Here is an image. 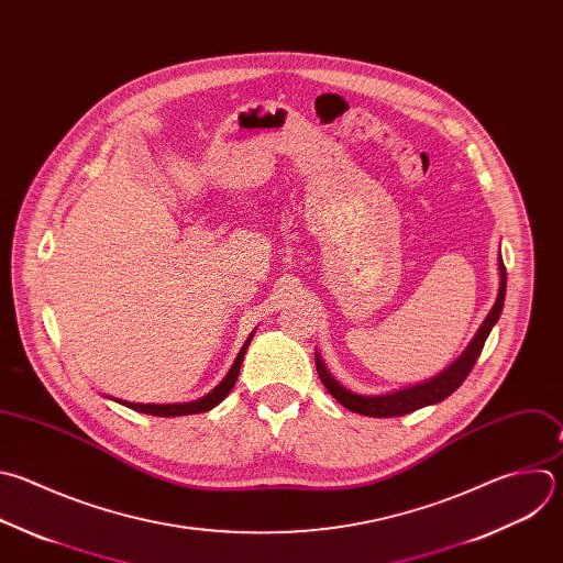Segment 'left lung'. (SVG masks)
<instances>
[{
  "label": "left lung",
  "mask_w": 563,
  "mask_h": 563,
  "mask_svg": "<svg viewBox=\"0 0 563 563\" xmlns=\"http://www.w3.org/2000/svg\"><path fill=\"white\" fill-rule=\"evenodd\" d=\"M499 265V291H497V298H495V305L493 309L488 311V316L484 318L482 327L477 329V333L473 335V340L468 342V346L462 351V355L451 362L444 371H440L435 378L427 380V383H420V385H413V387H407V389H398V391H391V394H383V396H362V394H355L346 387H342L331 373L329 368L324 366L320 353L316 351V368H318V376L322 380V385L327 387V391L349 411L353 413H360V416H368V418H398V416H407V413H413L422 407H431V405H438L442 402L444 398H449L471 373L473 364L477 362L482 349H484V342L490 333V329L495 327V322L499 320V313L504 309V296H506V267L501 263V256L497 261Z\"/></svg>",
  "instance_id": "8db88e82"
}]
</instances>
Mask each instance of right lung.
I'll return each mask as SVG.
<instances>
[{
	"label": "right lung",
	"instance_id": "1",
	"mask_svg": "<svg viewBox=\"0 0 563 563\" xmlns=\"http://www.w3.org/2000/svg\"><path fill=\"white\" fill-rule=\"evenodd\" d=\"M254 333H256V329L250 333V338H247L245 344L241 346V351H239V355H236L232 368L228 371V376H225L208 396H203V398H199V400L180 402V405H176V402H174V405H139V402H128V400H114V398H110V396H108V400H114V402H119V405H123V407H128V409H132V411H139V413H145V416H156V418H178V416L206 413V411L214 409L217 405H221V402L230 396V391L234 389L236 378H239V373H241L243 357H245V353H247V346H250Z\"/></svg>",
	"mask_w": 563,
	"mask_h": 563
}]
</instances>
